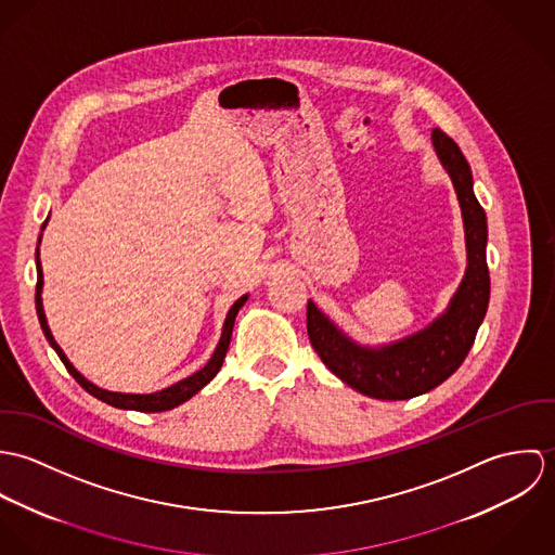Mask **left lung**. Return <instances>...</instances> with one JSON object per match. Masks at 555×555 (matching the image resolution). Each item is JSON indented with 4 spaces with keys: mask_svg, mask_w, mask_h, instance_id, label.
I'll return each instance as SVG.
<instances>
[{
    "mask_svg": "<svg viewBox=\"0 0 555 555\" xmlns=\"http://www.w3.org/2000/svg\"><path fill=\"white\" fill-rule=\"evenodd\" d=\"M434 147L453 179L466 227L468 269L449 310L427 328L383 348H365L346 337L312 301L308 335L322 363L348 387L376 399H410L442 385L468 357L489 304L487 218L473 190L470 164L442 130L431 134Z\"/></svg>",
    "mask_w": 555,
    "mask_h": 555,
    "instance_id": "obj_1",
    "label": "left lung"
}]
</instances>
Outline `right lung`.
Listing matches in <instances>:
<instances>
[{
  "mask_svg": "<svg viewBox=\"0 0 555 555\" xmlns=\"http://www.w3.org/2000/svg\"><path fill=\"white\" fill-rule=\"evenodd\" d=\"M44 227H47V222L42 224V229H44ZM38 243H40V241H38ZM38 254H40V249H36V269H38V282H36V312H38L40 326H42V331H44V335H47L49 344H51V346L55 348V352L60 354V359H62V363L66 365V370L73 374V378L79 383L80 387H82L89 396L98 397V399H102L104 403L115 405V408H124V410L164 412V410H170V408H175V405H179V403L188 401L190 397L196 396V393H198L207 383H211V380H214V376L220 372V367H222V363H224V357H227V350H229V344H231V335H233L235 318H237L241 306L247 301V295H243L241 299H237V301L233 304V308L229 310V317H227V322H224V331H222L220 344H218V348H216L214 357L209 359V363H207L203 370H198L196 374L188 376L185 380H181V383H177V385H172V387H168V389H162L158 393H150V396L111 393V391H104V389H100V387L91 385L89 380H85V378L80 376L79 372L73 367V363L68 361V357L64 354V350L57 346V341H55V339H53V335H51V328H49V324H47V317H44V310H42V297H40V293H42V267H40V258H38Z\"/></svg>",
  "mask_w": 555,
  "mask_h": 555,
  "instance_id": "obj_1",
  "label": "right lung"
}]
</instances>
